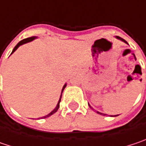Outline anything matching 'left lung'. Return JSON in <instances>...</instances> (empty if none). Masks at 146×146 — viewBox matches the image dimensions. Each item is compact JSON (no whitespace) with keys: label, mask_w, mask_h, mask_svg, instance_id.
<instances>
[{"label":"left lung","mask_w":146,"mask_h":146,"mask_svg":"<svg viewBox=\"0 0 146 146\" xmlns=\"http://www.w3.org/2000/svg\"><path fill=\"white\" fill-rule=\"evenodd\" d=\"M116 38L117 39H119V40H121V41H122V42H124V43H125V44H127V42H126V41H125V39H121V37L116 36ZM128 50H130V49H128ZM88 105H89V104H88ZM89 107H90V108H92V110H94V109H93L92 107H91L90 105H89ZM97 111V113H98V114H100V115H102V116H106V115H107V114H105V113H102V112H99V111ZM118 116V115H116V116Z\"/></svg>","instance_id":"8db88e82"}]
</instances>
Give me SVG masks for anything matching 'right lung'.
Instances as JSON below:
<instances>
[{"mask_svg":"<svg viewBox=\"0 0 146 146\" xmlns=\"http://www.w3.org/2000/svg\"><path fill=\"white\" fill-rule=\"evenodd\" d=\"M37 38L36 36H32V37H30V38H27V39H23V40H21V41H20L16 45H15V47L14 48V49L12 50V53L11 54H13L14 52L18 48L20 47L21 45H22V44H26V43H29V42H31V41H33L34 39H35ZM66 86H67V84L65 83L64 85V87H63V88H62V91H61V95H60V98H59V100H58V104H57V106H56V107L51 111V112H49L48 115H46V116H43V117H40V118H39V119H43V118H47V117H48V116H52L54 113H55L56 111H58V109L59 108V103H60V102H61V98H62V93H63V91L64 90V88H66Z\"/></svg>","mask_w":146,"mask_h":146,"instance_id":"right-lung-1","label":"right lung"}]
</instances>
